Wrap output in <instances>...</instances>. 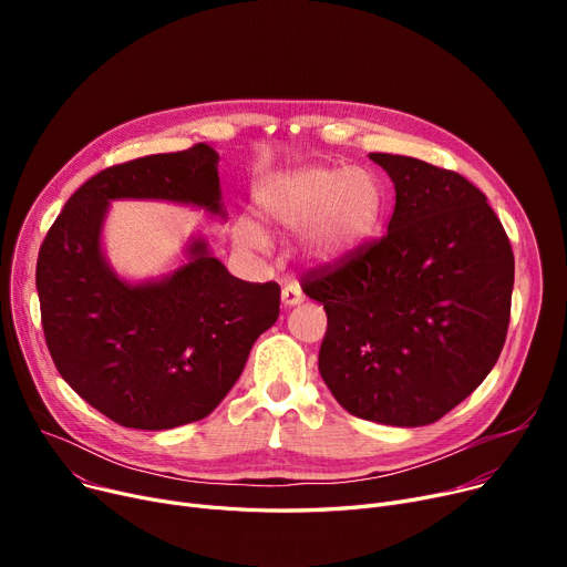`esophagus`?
Returning a JSON list of instances; mask_svg holds the SVG:
<instances>
[{
	"label": "esophagus",
	"mask_w": 567,
	"mask_h": 567,
	"mask_svg": "<svg viewBox=\"0 0 567 567\" xmlns=\"http://www.w3.org/2000/svg\"><path fill=\"white\" fill-rule=\"evenodd\" d=\"M303 299H306V293H303L299 282L285 285V289H282V303L285 306H299V303H303Z\"/></svg>",
	"instance_id": "obj_1"
}]
</instances>
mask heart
<instances>
[{"label": "heart", "mask_w": 567, "mask_h": 567, "mask_svg": "<svg viewBox=\"0 0 567 567\" xmlns=\"http://www.w3.org/2000/svg\"><path fill=\"white\" fill-rule=\"evenodd\" d=\"M259 212L280 229H303L315 259H338L359 248L381 216V190L365 169L303 167L278 176L259 193ZM238 244L266 250V236L250 223L236 229Z\"/></svg>", "instance_id": "obj_1"}]
</instances>
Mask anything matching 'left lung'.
I'll return each mask as SVG.
<instances>
[{"label": "left lung", "mask_w": 567, "mask_h": 567, "mask_svg": "<svg viewBox=\"0 0 567 567\" xmlns=\"http://www.w3.org/2000/svg\"><path fill=\"white\" fill-rule=\"evenodd\" d=\"M395 186L389 231L301 278L329 329L319 372L359 419H443L496 365L511 323L515 255L468 178L419 158L370 154Z\"/></svg>", "instance_id": "1"}]
</instances>
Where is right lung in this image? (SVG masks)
<instances>
[{
  "mask_svg": "<svg viewBox=\"0 0 567 567\" xmlns=\"http://www.w3.org/2000/svg\"><path fill=\"white\" fill-rule=\"evenodd\" d=\"M218 154L195 144L112 165L52 223L37 264L43 333L71 389L110 421L169 430L206 419L280 315L278 282H246L190 244L163 280H118L101 252L110 199H169L220 214Z\"/></svg>",
  "mask_w": 567,
  "mask_h": 567,
  "instance_id": "obj_1",
  "label": "right lung"
}]
</instances>
